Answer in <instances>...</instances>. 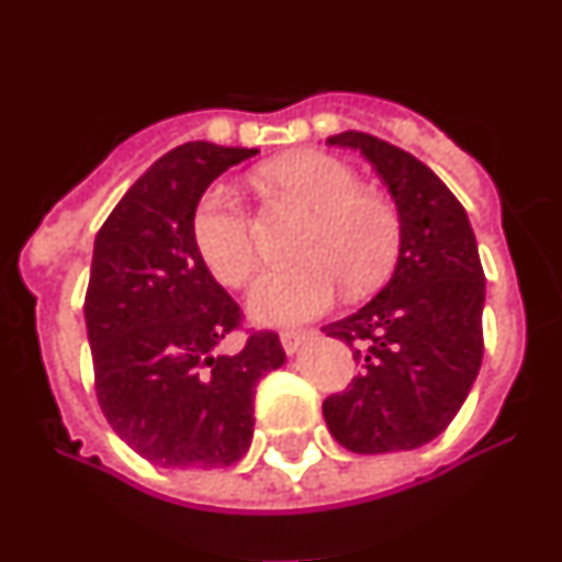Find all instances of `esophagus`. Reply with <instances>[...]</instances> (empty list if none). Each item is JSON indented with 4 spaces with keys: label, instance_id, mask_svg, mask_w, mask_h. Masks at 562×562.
Returning a JSON list of instances; mask_svg holds the SVG:
<instances>
[{
    "label": "esophagus",
    "instance_id": "esophagus-1",
    "mask_svg": "<svg viewBox=\"0 0 562 562\" xmlns=\"http://www.w3.org/2000/svg\"><path fill=\"white\" fill-rule=\"evenodd\" d=\"M310 335H312L310 329H286L281 331V346H284L286 355H295V351L301 349V342H304Z\"/></svg>",
    "mask_w": 562,
    "mask_h": 562
}]
</instances>
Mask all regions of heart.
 I'll list each match as a JSON object with an SVG mask.
<instances>
[{
    "label": "heart",
    "instance_id": "obj_1",
    "mask_svg": "<svg viewBox=\"0 0 562 562\" xmlns=\"http://www.w3.org/2000/svg\"><path fill=\"white\" fill-rule=\"evenodd\" d=\"M286 200L315 213L297 256L304 265L278 267L258 278L250 292V315L258 324L290 326L317 317L346 290H374L400 256V213L385 196L362 191L351 166L324 151H295L261 171ZM193 245L225 286H245L258 267L256 233L245 202L233 188L216 186L196 205Z\"/></svg>",
    "mask_w": 562,
    "mask_h": 562
}]
</instances>
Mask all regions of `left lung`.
Returning <instances> with one entry per match:
<instances>
[{"mask_svg": "<svg viewBox=\"0 0 562 562\" xmlns=\"http://www.w3.org/2000/svg\"><path fill=\"white\" fill-rule=\"evenodd\" d=\"M360 151L400 213L394 276L355 315L324 326L360 366L324 402L331 436L351 453H396L434 441L473 389L484 357V270L464 207L414 154L366 132L331 134Z\"/></svg>", "mask_w": 562, "mask_h": 562, "instance_id": "obj_1", "label": "left lung"}]
</instances>
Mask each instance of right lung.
Returning a JSON list of instances; mask_svg holds the SVG:
<instances>
[{
	"instance_id": "obj_1",
	"label": "right lung",
	"mask_w": 562,
	"mask_h": 562,
	"mask_svg": "<svg viewBox=\"0 0 562 562\" xmlns=\"http://www.w3.org/2000/svg\"><path fill=\"white\" fill-rule=\"evenodd\" d=\"M258 148L193 140L154 162L95 236L83 301L95 391L112 430L160 467H231L250 450L258 380L286 360L272 331L220 342L238 304L211 276L191 222L220 173Z\"/></svg>"
}]
</instances>
